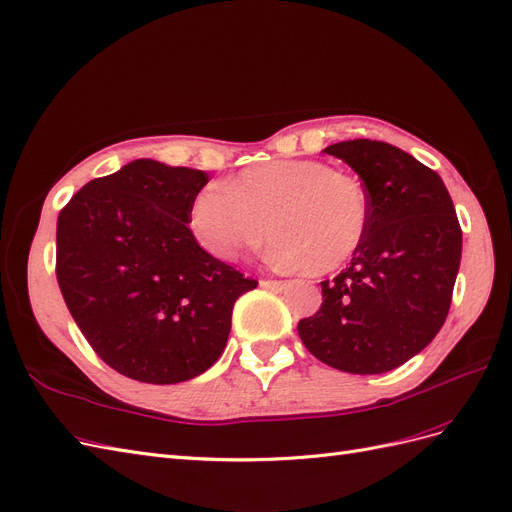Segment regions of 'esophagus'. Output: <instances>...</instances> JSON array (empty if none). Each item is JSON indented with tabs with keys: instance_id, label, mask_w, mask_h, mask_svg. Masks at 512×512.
I'll return each mask as SVG.
<instances>
[{
	"instance_id": "1",
	"label": "esophagus",
	"mask_w": 512,
	"mask_h": 512,
	"mask_svg": "<svg viewBox=\"0 0 512 512\" xmlns=\"http://www.w3.org/2000/svg\"><path fill=\"white\" fill-rule=\"evenodd\" d=\"M260 286L271 288V290H284L286 282H282V280H260Z\"/></svg>"
}]
</instances>
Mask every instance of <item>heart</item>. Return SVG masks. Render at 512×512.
<instances>
[{
  "instance_id": "1",
  "label": "heart",
  "mask_w": 512,
  "mask_h": 512,
  "mask_svg": "<svg viewBox=\"0 0 512 512\" xmlns=\"http://www.w3.org/2000/svg\"><path fill=\"white\" fill-rule=\"evenodd\" d=\"M370 202L353 176L312 159H278L247 168L230 185L202 187L189 206V228L202 250L232 258L267 237L284 269L329 273L362 245Z\"/></svg>"
}]
</instances>
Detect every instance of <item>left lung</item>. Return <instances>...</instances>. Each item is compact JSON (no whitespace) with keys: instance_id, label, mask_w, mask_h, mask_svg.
Wrapping results in <instances>:
<instances>
[{"instance_id":"left-lung-1","label":"left lung","mask_w":512,"mask_h":512,"mask_svg":"<svg viewBox=\"0 0 512 512\" xmlns=\"http://www.w3.org/2000/svg\"><path fill=\"white\" fill-rule=\"evenodd\" d=\"M362 178L366 237L351 265L321 282V310L297 325L306 349L353 375H379L418 355L444 325L463 234L439 174L392 144L325 148Z\"/></svg>"}]
</instances>
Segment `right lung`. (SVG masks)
Wrapping results in <instances>:
<instances>
[{
  "label": "right lung",
  "instance_id": "1",
  "mask_svg": "<svg viewBox=\"0 0 512 512\" xmlns=\"http://www.w3.org/2000/svg\"><path fill=\"white\" fill-rule=\"evenodd\" d=\"M209 174L137 159L81 187L58 217L55 275L81 334L107 366L181 383L224 353L232 308L258 286L189 230Z\"/></svg>",
  "mask_w": 512,
  "mask_h": 512
}]
</instances>
